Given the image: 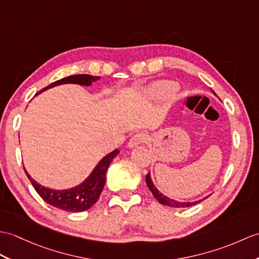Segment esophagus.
Here are the masks:
<instances>
[{
    "mask_svg": "<svg viewBox=\"0 0 259 259\" xmlns=\"http://www.w3.org/2000/svg\"><path fill=\"white\" fill-rule=\"evenodd\" d=\"M148 140V137L146 134H143V132H139V134H136L130 138V140L128 142V147L129 148H135L137 146H139L141 143L147 142Z\"/></svg>",
    "mask_w": 259,
    "mask_h": 259,
    "instance_id": "obj_1",
    "label": "esophagus"
}]
</instances>
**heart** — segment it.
Here are the masks:
<instances>
[{"label":"heart","instance_id":"obj_1","mask_svg":"<svg viewBox=\"0 0 259 259\" xmlns=\"http://www.w3.org/2000/svg\"><path fill=\"white\" fill-rule=\"evenodd\" d=\"M161 90L163 93H172L174 90V87L171 83H163V85H161Z\"/></svg>","mask_w":259,"mask_h":259}]
</instances>
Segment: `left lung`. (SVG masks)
<instances>
[{
  "label": "left lung",
  "mask_w": 259,
  "mask_h": 259,
  "mask_svg": "<svg viewBox=\"0 0 259 259\" xmlns=\"http://www.w3.org/2000/svg\"><path fill=\"white\" fill-rule=\"evenodd\" d=\"M146 182H147V185H148V188H149V190L151 191V193L153 194V196L157 198V200L161 203V204H163V205H166V206H170V207H189V206H192V205H195V204H197V203H200V202H202L203 200H200V201H195V202H178V201H174V200H171V198H169L167 196H165V195H163L162 193H160V192L157 190V188H155V186L153 185V183H152V180H151V178H150V173H148L147 174V177H146ZM205 198H207V197H205Z\"/></svg>",
  "instance_id": "1"
}]
</instances>
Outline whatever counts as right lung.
Instances as JSON below:
<instances>
[{
    "mask_svg": "<svg viewBox=\"0 0 259 259\" xmlns=\"http://www.w3.org/2000/svg\"><path fill=\"white\" fill-rule=\"evenodd\" d=\"M99 76H92V75H73L62 78L55 82L51 83L47 87L39 90L40 94L44 90L55 87L62 83H78V85L89 86L92 82L99 79ZM119 153V150L116 149L115 151L107 154L106 157L102 159L97 166L95 167L93 173L83 181L80 185L76 186V188L69 189V190H63V191H56L44 188L37 182H35L31 178V176L25 171L26 176L32 185L34 186L35 191L37 192L38 195L43 198V200L50 204V205L57 207L59 209H63L66 212H83L87 211L88 208L92 207L94 204L98 201L102 189H104L106 183V172L109 167L111 161L115 159L116 155Z\"/></svg>",
    "mask_w": 259,
    "mask_h": 259,
    "instance_id": "right-lung-1",
    "label": "right lung"
}]
</instances>
